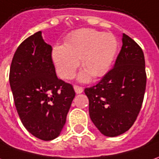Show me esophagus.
<instances>
[{
    "label": "esophagus",
    "mask_w": 159,
    "mask_h": 159,
    "mask_svg": "<svg viewBox=\"0 0 159 159\" xmlns=\"http://www.w3.org/2000/svg\"><path fill=\"white\" fill-rule=\"evenodd\" d=\"M74 89H75V92L76 94H81L84 90V89L80 86H77V85H74Z\"/></svg>",
    "instance_id": "esophagus-1"
}]
</instances>
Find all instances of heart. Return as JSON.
<instances>
[{
  "label": "heart",
  "instance_id": "b5f03b06",
  "mask_svg": "<svg viewBox=\"0 0 159 159\" xmlns=\"http://www.w3.org/2000/svg\"><path fill=\"white\" fill-rule=\"evenodd\" d=\"M118 49V42L111 34L91 29L75 30L62 45L52 49V61L58 75L70 79L81 63L84 69L77 75L79 82L86 83L92 76L101 77L111 69Z\"/></svg>",
  "mask_w": 159,
  "mask_h": 159
}]
</instances>
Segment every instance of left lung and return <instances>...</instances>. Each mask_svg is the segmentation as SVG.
<instances>
[{
  "label": "left lung",
  "mask_w": 159,
  "mask_h": 159,
  "mask_svg": "<svg viewBox=\"0 0 159 159\" xmlns=\"http://www.w3.org/2000/svg\"><path fill=\"white\" fill-rule=\"evenodd\" d=\"M115 65L98 84L84 89L89 117L106 137L125 133L137 119L146 86L142 48L125 34Z\"/></svg>",
  "instance_id": "obj_1"
}]
</instances>
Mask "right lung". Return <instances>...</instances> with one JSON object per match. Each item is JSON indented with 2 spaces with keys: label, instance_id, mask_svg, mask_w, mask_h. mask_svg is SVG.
<instances>
[{
  "label": "right lung",
  "instance_id": "1",
  "mask_svg": "<svg viewBox=\"0 0 159 159\" xmlns=\"http://www.w3.org/2000/svg\"><path fill=\"white\" fill-rule=\"evenodd\" d=\"M51 52L42 31L36 32L17 48L9 73L10 88L22 125L44 141L60 135L75 95L72 85L57 77Z\"/></svg>",
  "mask_w": 159,
  "mask_h": 159
}]
</instances>
